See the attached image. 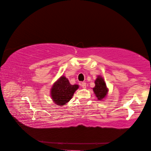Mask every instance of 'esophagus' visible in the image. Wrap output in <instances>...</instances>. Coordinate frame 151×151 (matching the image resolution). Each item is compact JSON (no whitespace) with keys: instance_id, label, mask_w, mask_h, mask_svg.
I'll return each mask as SVG.
<instances>
[{"instance_id":"esophagus-1","label":"esophagus","mask_w":151,"mask_h":151,"mask_svg":"<svg viewBox=\"0 0 151 151\" xmlns=\"http://www.w3.org/2000/svg\"><path fill=\"white\" fill-rule=\"evenodd\" d=\"M81 86L83 88H86V83L85 82H82L81 83Z\"/></svg>"}]
</instances>
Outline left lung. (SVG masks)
<instances>
[{"mask_svg": "<svg viewBox=\"0 0 151 151\" xmlns=\"http://www.w3.org/2000/svg\"><path fill=\"white\" fill-rule=\"evenodd\" d=\"M93 91L99 100L104 98L108 93V88L103 78L98 76L95 81V87L93 88Z\"/></svg>", "mask_w": 151, "mask_h": 151, "instance_id": "1", "label": "left lung"}]
</instances>
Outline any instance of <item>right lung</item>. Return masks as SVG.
<instances>
[{
  "mask_svg": "<svg viewBox=\"0 0 151 151\" xmlns=\"http://www.w3.org/2000/svg\"><path fill=\"white\" fill-rule=\"evenodd\" d=\"M78 88V85L70 84L68 79L63 76L54 83L51 88V98L57 105L63 106L71 100Z\"/></svg>",
  "mask_w": 151,
  "mask_h": 151,
  "instance_id": "add662e5",
  "label": "right lung"
}]
</instances>
